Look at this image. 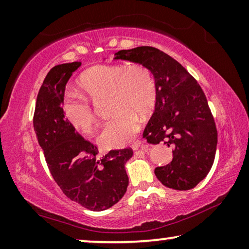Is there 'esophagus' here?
Here are the masks:
<instances>
[{
  "mask_svg": "<svg viewBox=\"0 0 249 249\" xmlns=\"http://www.w3.org/2000/svg\"><path fill=\"white\" fill-rule=\"evenodd\" d=\"M132 149L133 151H136V149H139L140 147H147V146H146L143 142H141V141H135L134 142V143L132 144Z\"/></svg>",
  "mask_w": 249,
  "mask_h": 249,
  "instance_id": "obj_1",
  "label": "esophagus"
}]
</instances>
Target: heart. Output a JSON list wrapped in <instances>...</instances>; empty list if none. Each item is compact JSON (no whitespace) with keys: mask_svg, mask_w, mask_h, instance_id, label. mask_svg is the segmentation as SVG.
Masks as SVG:
<instances>
[{"mask_svg":"<svg viewBox=\"0 0 249 249\" xmlns=\"http://www.w3.org/2000/svg\"><path fill=\"white\" fill-rule=\"evenodd\" d=\"M76 84L82 95L89 100L108 96L113 115L97 136L98 144L108 149L131 143L140 129L139 115L146 117L156 105L155 76L147 66L140 63L94 65L78 76ZM85 98L68 94L62 101V113L73 128L89 133L96 120L92 106Z\"/></svg>","mask_w":249,"mask_h":249,"instance_id":"b5f03b06","label":"heart"}]
</instances>
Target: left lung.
<instances>
[{"mask_svg":"<svg viewBox=\"0 0 249 249\" xmlns=\"http://www.w3.org/2000/svg\"><path fill=\"white\" fill-rule=\"evenodd\" d=\"M114 60L140 63L153 72L157 101L143 137L174 147L171 163L156 167L155 175L168 188H194L211 171L217 146L214 117L202 88L178 62L155 47L118 51Z\"/></svg>","mask_w":249,"mask_h":249,"instance_id":"obj_1","label":"left lung"}]
</instances>
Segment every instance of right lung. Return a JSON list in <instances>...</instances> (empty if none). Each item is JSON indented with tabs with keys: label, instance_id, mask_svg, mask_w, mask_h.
<instances>
[{
	"label": "right lung",
	"instance_id": "add662e5",
	"mask_svg": "<svg viewBox=\"0 0 249 249\" xmlns=\"http://www.w3.org/2000/svg\"><path fill=\"white\" fill-rule=\"evenodd\" d=\"M81 62L54 66L38 90L34 131L54 180L70 199L89 211L112 207L128 186L125 164L131 148L109 151L97 159L98 149L73 128L62 113L65 86Z\"/></svg>",
	"mask_w": 249,
	"mask_h": 249
}]
</instances>
